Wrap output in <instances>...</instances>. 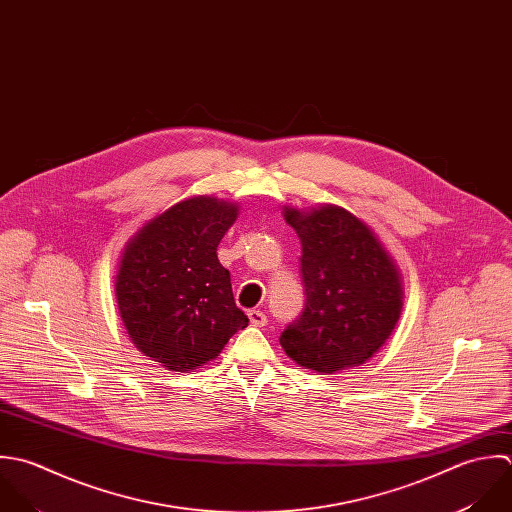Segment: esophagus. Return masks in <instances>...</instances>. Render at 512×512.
Instances as JSON below:
<instances>
[{"label":"esophagus","instance_id":"obj_1","mask_svg":"<svg viewBox=\"0 0 512 512\" xmlns=\"http://www.w3.org/2000/svg\"><path fill=\"white\" fill-rule=\"evenodd\" d=\"M248 320H250V324L256 326V328H262V326H266V322H268L266 314L260 312V310H250V312H248Z\"/></svg>","mask_w":512,"mask_h":512}]
</instances>
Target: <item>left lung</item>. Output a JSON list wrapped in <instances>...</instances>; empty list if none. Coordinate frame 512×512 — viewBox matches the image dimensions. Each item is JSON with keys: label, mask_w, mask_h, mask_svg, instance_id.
Listing matches in <instances>:
<instances>
[{"label": "left lung", "mask_w": 512, "mask_h": 512, "mask_svg": "<svg viewBox=\"0 0 512 512\" xmlns=\"http://www.w3.org/2000/svg\"><path fill=\"white\" fill-rule=\"evenodd\" d=\"M302 242L304 312L280 336L288 357L322 375L365 363L403 308L401 274L373 230L341 206L284 208Z\"/></svg>", "instance_id": "obj_1"}]
</instances>
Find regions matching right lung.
I'll list each match as a JSON object with an SVG mask.
<instances>
[{
  "mask_svg": "<svg viewBox=\"0 0 512 512\" xmlns=\"http://www.w3.org/2000/svg\"><path fill=\"white\" fill-rule=\"evenodd\" d=\"M238 206L192 196L149 220L125 246L115 278L129 338L157 363L188 373L248 326L216 248Z\"/></svg>",
  "mask_w": 512,
  "mask_h": 512,
  "instance_id": "add662e5",
  "label": "right lung"
}]
</instances>
